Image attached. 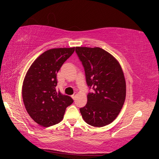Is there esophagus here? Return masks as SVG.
<instances>
[{
  "instance_id": "34e87169",
  "label": "esophagus",
  "mask_w": 159,
  "mask_h": 159,
  "mask_svg": "<svg viewBox=\"0 0 159 159\" xmlns=\"http://www.w3.org/2000/svg\"><path fill=\"white\" fill-rule=\"evenodd\" d=\"M76 96H77V94H76V93H74V94L72 95V98H73V99H75V98H76Z\"/></svg>"
}]
</instances>
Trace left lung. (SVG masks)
<instances>
[{
	"label": "left lung",
	"instance_id": "8db88e82",
	"mask_svg": "<svg viewBox=\"0 0 159 159\" xmlns=\"http://www.w3.org/2000/svg\"><path fill=\"white\" fill-rule=\"evenodd\" d=\"M75 52L84 68L87 84L93 92L80 108L84 121L94 127L112 123L125 102L126 86L119 62L101 48L76 47Z\"/></svg>",
	"mask_w": 159,
	"mask_h": 159
}]
</instances>
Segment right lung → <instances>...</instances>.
Returning <instances> with one entry per match:
<instances>
[{"mask_svg":"<svg viewBox=\"0 0 159 159\" xmlns=\"http://www.w3.org/2000/svg\"><path fill=\"white\" fill-rule=\"evenodd\" d=\"M74 48L49 49L38 57L27 71L22 86L25 108L36 123L44 127L57 124L73 99L56 90L57 74L73 54Z\"/></svg>","mask_w":159,"mask_h":159,"instance_id":"right-lung-1","label":"right lung"}]
</instances>
